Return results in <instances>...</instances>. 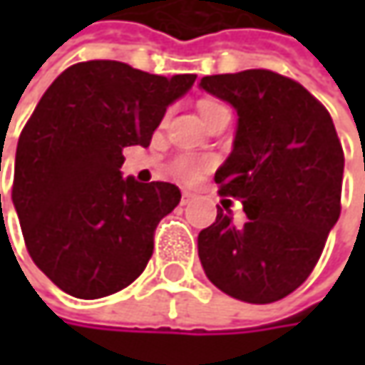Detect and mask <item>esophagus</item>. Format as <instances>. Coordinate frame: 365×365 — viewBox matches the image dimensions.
Instances as JSON below:
<instances>
[{
  "mask_svg": "<svg viewBox=\"0 0 365 365\" xmlns=\"http://www.w3.org/2000/svg\"><path fill=\"white\" fill-rule=\"evenodd\" d=\"M192 197H195V195H192L190 190H182V203L185 205L190 203V201H192Z\"/></svg>",
  "mask_w": 365,
  "mask_h": 365,
  "instance_id": "1",
  "label": "esophagus"
}]
</instances>
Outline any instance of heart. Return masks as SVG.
<instances>
[{"label":"heart","instance_id":"heart-1","mask_svg":"<svg viewBox=\"0 0 365 365\" xmlns=\"http://www.w3.org/2000/svg\"><path fill=\"white\" fill-rule=\"evenodd\" d=\"M199 109H201V115H203V118H207V115H211L213 111L221 109V106H219V103H213V101H203V103L199 106ZM175 173L180 176V178L192 180L195 176L199 175V166H197V164H192V162H189V160H180L175 164Z\"/></svg>","mask_w":365,"mask_h":365}]
</instances>
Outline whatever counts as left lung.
Segmentation results:
<instances>
[{
    "mask_svg": "<svg viewBox=\"0 0 365 365\" xmlns=\"http://www.w3.org/2000/svg\"><path fill=\"white\" fill-rule=\"evenodd\" d=\"M199 87L237 113L230 156L215 173L247 221L217 219L197 237L207 278L254 304L284 299L313 272L339 219L344 150L329 111L292 78L254 68Z\"/></svg>",
    "mask_w": 365,
    "mask_h": 365,
    "instance_id": "left-lung-1",
    "label": "left lung"
}]
</instances>
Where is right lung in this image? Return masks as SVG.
<instances>
[{
    "instance_id": "add662e5",
    "label": "right lung",
    "mask_w": 365,
    "mask_h": 365,
    "mask_svg": "<svg viewBox=\"0 0 365 365\" xmlns=\"http://www.w3.org/2000/svg\"><path fill=\"white\" fill-rule=\"evenodd\" d=\"M195 78L89 61L68 66L38 101L18 140L11 201L34 264L66 294L109 297L144 272L180 190L121 175V150L150 146Z\"/></svg>"
}]
</instances>
